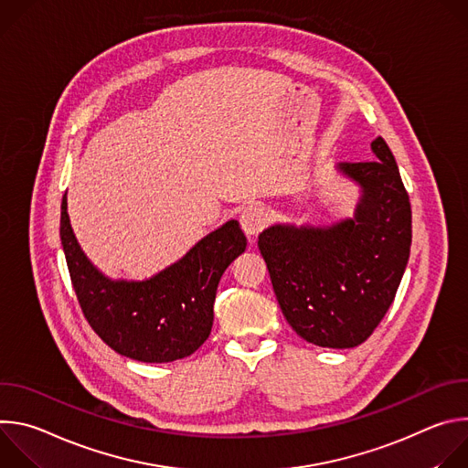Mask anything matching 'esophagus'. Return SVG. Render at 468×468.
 <instances>
[{"label":"esophagus","instance_id":"obj_1","mask_svg":"<svg viewBox=\"0 0 468 468\" xmlns=\"http://www.w3.org/2000/svg\"><path fill=\"white\" fill-rule=\"evenodd\" d=\"M266 222H269V213L261 206H250L240 213V226L248 237H257L264 229Z\"/></svg>","mask_w":468,"mask_h":468}]
</instances>
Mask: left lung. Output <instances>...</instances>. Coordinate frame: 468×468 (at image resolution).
<instances>
[{
  "instance_id": "1",
  "label": "left lung",
  "mask_w": 468,
  "mask_h": 468,
  "mask_svg": "<svg viewBox=\"0 0 468 468\" xmlns=\"http://www.w3.org/2000/svg\"><path fill=\"white\" fill-rule=\"evenodd\" d=\"M376 161L337 168L361 186L354 218L333 226H272L259 235L283 316L324 348L365 343L388 311L411 248V204L387 143Z\"/></svg>"
}]
</instances>
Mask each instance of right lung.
<instances>
[{
	"mask_svg": "<svg viewBox=\"0 0 468 468\" xmlns=\"http://www.w3.org/2000/svg\"><path fill=\"white\" fill-rule=\"evenodd\" d=\"M60 242L90 327L114 352L143 363L183 359L207 341L218 282L246 250L239 222L229 220L154 278L114 282L94 269L80 248L66 211V194L60 204Z\"/></svg>",
	"mask_w": 468,
	"mask_h": 468,
	"instance_id": "add662e5",
	"label": "right lung"
}]
</instances>
